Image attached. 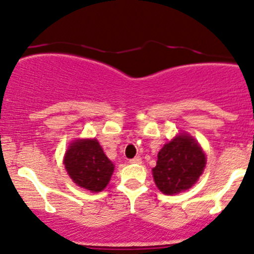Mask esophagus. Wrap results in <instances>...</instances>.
<instances>
[{"label":"esophagus","mask_w":254,"mask_h":254,"mask_svg":"<svg viewBox=\"0 0 254 254\" xmlns=\"http://www.w3.org/2000/svg\"><path fill=\"white\" fill-rule=\"evenodd\" d=\"M129 162L132 163V165H140V163H141L142 161H141V158H140V157H135V158H131V160H130Z\"/></svg>","instance_id":"esophagus-1"}]
</instances>
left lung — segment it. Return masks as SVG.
<instances>
[{
  "instance_id": "8db88e82",
  "label": "left lung",
  "mask_w": 254,
  "mask_h": 254,
  "mask_svg": "<svg viewBox=\"0 0 254 254\" xmlns=\"http://www.w3.org/2000/svg\"><path fill=\"white\" fill-rule=\"evenodd\" d=\"M206 158L198 142L181 134L166 143L157 155L152 175L157 188L172 195L191 188L205 167Z\"/></svg>"
}]
</instances>
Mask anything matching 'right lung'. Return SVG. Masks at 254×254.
I'll return each mask as SVG.
<instances>
[{"label":"right lung","instance_id":"obj_1","mask_svg":"<svg viewBox=\"0 0 254 254\" xmlns=\"http://www.w3.org/2000/svg\"><path fill=\"white\" fill-rule=\"evenodd\" d=\"M64 165L77 186L93 193L106 188L114 171V165L96 139H78L71 142Z\"/></svg>","mask_w":254,"mask_h":254}]
</instances>
